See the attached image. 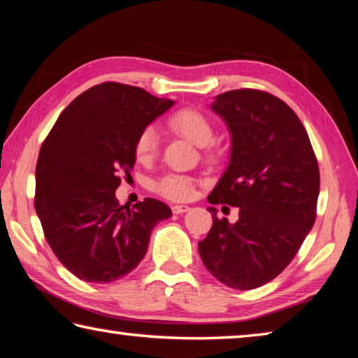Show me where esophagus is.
I'll list each match as a JSON object with an SVG mask.
<instances>
[{
  "label": "esophagus",
  "mask_w": 358,
  "mask_h": 358,
  "mask_svg": "<svg viewBox=\"0 0 358 358\" xmlns=\"http://www.w3.org/2000/svg\"><path fill=\"white\" fill-rule=\"evenodd\" d=\"M191 208L187 207V205H173L172 211L175 215H181V213H186V211H189Z\"/></svg>",
  "instance_id": "obj_1"
}]
</instances>
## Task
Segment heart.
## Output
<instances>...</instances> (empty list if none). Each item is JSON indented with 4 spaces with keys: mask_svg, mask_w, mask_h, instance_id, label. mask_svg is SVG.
Wrapping results in <instances>:
<instances>
[{
    "mask_svg": "<svg viewBox=\"0 0 358 358\" xmlns=\"http://www.w3.org/2000/svg\"><path fill=\"white\" fill-rule=\"evenodd\" d=\"M167 124L178 134L185 136L197 147H205V155L208 159H216L217 150L213 147L215 124L207 113L197 107H181L175 110L167 120ZM159 147V137L153 126L143 128L136 138L134 155L136 159L142 164L153 161ZM196 180L186 175L169 173L157 181L155 189L172 201H186L194 194Z\"/></svg>",
    "mask_w": 358,
    "mask_h": 358,
    "instance_id": "obj_1",
    "label": "heart"
}]
</instances>
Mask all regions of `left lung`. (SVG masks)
<instances>
[{
  "label": "left lung",
  "mask_w": 358,
  "mask_h": 358,
  "mask_svg": "<svg viewBox=\"0 0 358 358\" xmlns=\"http://www.w3.org/2000/svg\"><path fill=\"white\" fill-rule=\"evenodd\" d=\"M211 108L232 136L230 162L208 196L238 207V221L213 216L199 241L203 265L232 289L264 286L295 257L316 221L319 166L310 137L286 102L260 90L216 96Z\"/></svg>",
  "instance_id": "8db88e82"
}]
</instances>
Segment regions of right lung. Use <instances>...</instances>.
I'll return each instance as SVG.
<instances>
[{"label":"right lung","mask_w":358,"mask_h":358,"mask_svg":"<svg viewBox=\"0 0 358 358\" xmlns=\"http://www.w3.org/2000/svg\"><path fill=\"white\" fill-rule=\"evenodd\" d=\"M173 104L131 85H94L64 108L42 143L34 208L52 251L80 280L128 275L156 224L172 216L156 199L120 205L115 191L134 167L138 132Z\"/></svg>","instance_id":"1"}]
</instances>
